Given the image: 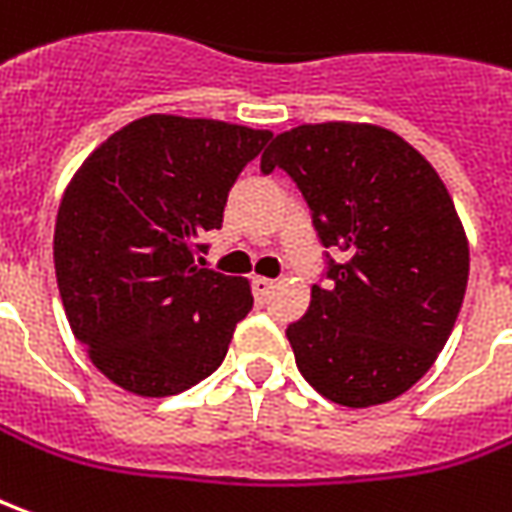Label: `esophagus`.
<instances>
[{
  "label": "esophagus",
  "instance_id": "esophagus-1",
  "mask_svg": "<svg viewBox=\"0 0 512 512\" xmlns=\"http://www.w3.org/2000/svg\"><path fill=\"white\" fill-rule=\"evenodd\" d=\"M274 285H277L274 280H266V277H255V280H252V291H255V296H260V299H266L268 293L274 291Z\"/></svg>",
  "mask_w": 512,
  "mask_h": 512
}]
</instances>
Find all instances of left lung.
<instances>
[{
    "label": "left lung",
    "mask_w": 512,
    "mask_h": 512,
    "mask_svg": "<svg viewBox=\"0 0 512 512\" xmlns=\"http://www.w3.org/2000/svg\"><path fill=\"white\" fill-rule=\"evenodd\" d=\"M305 196L327 252L324 285L285 330L296 366L343 407L391 402L416 385L455 327L468 241L455 202L405 138L374 124H302L277 135L260 171Z\"/></svg>",
    "instance_id": "obj_1"
}]
</instances>
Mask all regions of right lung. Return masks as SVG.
Instances as JSON below:
<instances>
[{"instance_id":"right-lung-1","label":"right lung","mask_w":512,"mask_h":512,"mask_svg":"<svg viewBox=\"0 0 512 512\" xmlns=\"http://www.w3.org/2000/svg\"><path fill=\"white\" fill-rule=\"evenodd\" d=\"M268 138L157 113L113 132L69 182L55 224L57 288L74 338L124 391L174 396L221 366L255 299L244 277L198 263Z\"/></svg>"}]
</instances>
